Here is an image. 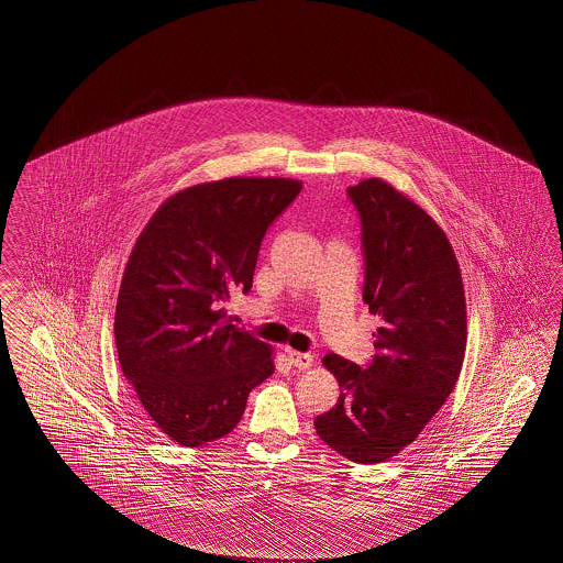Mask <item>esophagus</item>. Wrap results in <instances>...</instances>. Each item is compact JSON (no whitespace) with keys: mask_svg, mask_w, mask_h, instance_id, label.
<instances>
[{"mask_svg":"<svg viewBox=\"0 0 563 563\" xmlns=\"http://www.w3.org/2000/svg\"><path fill=\"white\" fill-rule=\"evenodd\" d=\"M287 361L294 365L295 369H301V372L312 367V354H306V352L287 350Z\"/></svg>","mask_w":563,"mask_h":563,"instance_id":"34e87169","label":"esophagus"}]
</instances>
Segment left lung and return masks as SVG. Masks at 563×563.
Listing matches in <instances>:
<instances>
[{"label": "left lung", "instance_id": "8db88e82", "mask_svg": "<svg viewBox=\"0 0 563 563\" xmlns=\"http://www.w3.org/2000/svg\"><path fill=\"white\" fill-rule=\"evenodd\" d=\"M349 196L361 217L363 301L379 327L365 369L338 354L322 358L340 399L314 429L338 454L377 464L416 441L454 390L466 303L454 249L424 209L375 177Z\"/></svg>", "mask_w": 563, "mask_h": 563}]
</instances>
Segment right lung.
Segmentation results:
<instances>
[{
  "label": "right lung",
  "instance_id": "add662e5",
  "mask_svg": "<svg viewBox=\"0 0 563 563\" xmlns=\"http://www.w3.org/2000/svg\"><path fill=\"white\" fill-rule=\"evenodd\" d=\"M299 189L283 177L181 189L134 242L115 349L134 399L179 445L200 448L236 429L249 393L274 374L272 349L221 321V303L251 291L262 241Z\"/></svg>",
  "mask_w": 563,
  "mask_h": 563
}]
</instances>
